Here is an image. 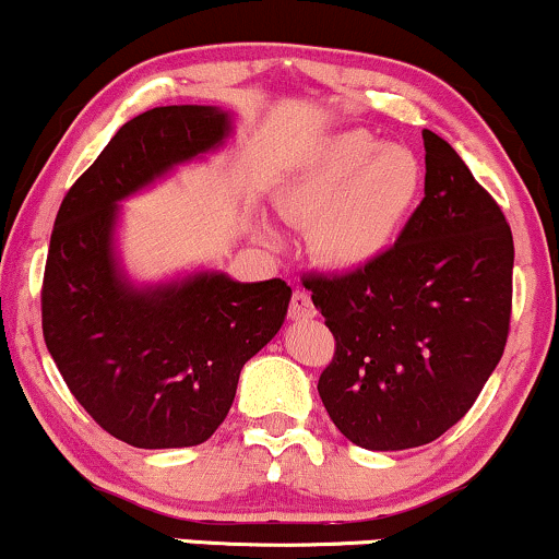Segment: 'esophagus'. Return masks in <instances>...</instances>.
Returning <instances> with one entry per match:
<instances>
[{
    "mask_svg": "<svg viewBox=\"0 0 559 559\" xmlns=\"http://www.w3.org/2000/svg\"><path fill=\"white\" fill-rule=\"evenodd\" d=\"M318 314V309H314L312 299H309L307 292H301V288H297V292L292 294V301H288V318L292 320H309Z\"/></svg>",
    "mask_w": 559,
    "mask_h": 559,
    "instance_id": "34e87169",
    "label": "esophagus"
}]
</instances>
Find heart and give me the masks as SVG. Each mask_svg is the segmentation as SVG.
<instances>
[{"label":"heart","mask_w":559,"mask_h":559,"mask_svg":"<svg viewBox=\"0 0 559 559\" xmlns=\"http://www.w3.org/2000/svg\"><path fill=\"white\" fill-rule=\"evenodd\" d=\"M425 171L408 147L352 130L307 156L284 190V211L314 226V250L361 267L393 247L419 200Z\"/></svg>","instance_id":"obj_1"}]
</instances>
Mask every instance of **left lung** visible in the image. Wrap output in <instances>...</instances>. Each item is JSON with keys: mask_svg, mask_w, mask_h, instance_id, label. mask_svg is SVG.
<instances>
[{"mask_svg": "<svg viewBox=\"0 0 559 559\" xmlns=\"http://www.w3.org/2000/svg\"><path fill=\"white\" fill-rule=\"evenodd\" d=\"M425 200L399 241L301 278L335 338L318 393L354 445L406 450L459 425L506 352L513 234L459 153L425 130Z\"/></svg>", "mask_w": 559, "mask_h": 559, "instance_id": "1", "label": "left lung"}]
</instances>
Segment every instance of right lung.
<instances>
[{
    "label": "right lung",
    "mask_w": 559,
    "mask_h": 559,
    "mask_svg": "<svg viewBox=\"0 0 559 559\" xmlns=\"http://www.w3.org/2000/svg\"><path fill=\"white\" fill-rule=\"evenodd\" d=\"M228 114L158 106L119 127L59 205L41 286L44 341L96 425L134 448H190L218 429L239 372L284 325L292 288L198 273L138 288L114 260L117 203L224 143Z\"/></svg>",
    "instance_id": "obj_1"
}]
</instances>
